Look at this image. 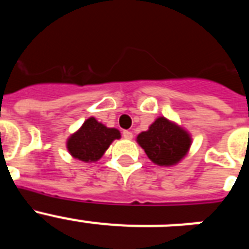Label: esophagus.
<instances>
[{
    "label": "esophagus",
    "instance_id": "obj_1",
    "mask_svg": "<svg viewBox=\"0 0 249 249\" xmlns=\"http://www.w3.org/2000/svg\"><path fill=\"white\" fill-rule=\"evenodd\" d=\"M122 136H123V138H124V140H128V141L133 138V133H132V132H129V131H123Z\"/></svg>",
    "mask_w": 249,
    "mask_h": 249
}]
</instances>
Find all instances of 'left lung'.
<instances>
[{
  "label": "left lung",
  "instance_id": "1",
  "mask_svg": "<svg viewBox=\"0 0 249 249\" xmlns=\"http://www.w3.org/2000/svg\"><path fill=\"white\" fill-rule=\"evenodd\" d=\"M137 143L153 163L171 167L186 157L192 144V137L176 122L158 117L147 131L137 136Z\"/></svg>",
  "mask_w": 249,
  "mask_h": 249
}]
</instances>
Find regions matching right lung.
I'll list each match as a JSON object with an SVG mask.
<instances>
[{"instance_id":"add662e5","label":"right lung","mask_w":249,"mask_h":249,"mask_svg":"<svg viewBox=\"0 0 249 249\" xmlns=\"http://www.w3.org/2000/svg\"><path fill=\"white\" fill-rule=\"evenodd\" d=\"M117 128H108L94 117H89L68 137L66 142L70 155L86 163L97 162L114 140H120Z\"/></svg>"}]
</instances>
